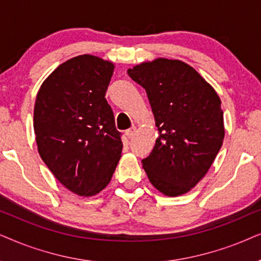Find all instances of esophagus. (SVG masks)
<instances>
[{
    "label": "esophagus",
    "mask_w": 261,
    "mask_h": 261,
    "mask_svg": "<svg viewBox=\"0 0 261 261\" xmlns=\"http://www.w3.org/2000/svg\"><path fill=\"white\" fill-rule=\"evenodd\" d=\"M135 133H136V127L133 126V127L128 128V130H126V133H125V134H126V136L128 138H133L135 136Z\"/></svg>",
    "instance_id": "34e87169"
}]
</instances>
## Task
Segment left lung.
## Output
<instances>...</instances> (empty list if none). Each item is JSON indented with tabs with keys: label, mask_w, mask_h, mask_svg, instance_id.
Masks as SVG:
<instances>
[{
	"label": "left lung",
	"mask_w": 261,
	"mask_h": 261,
	"mask_svg": "<svg viewBox=\"0 0 261 261\" xmlns=\"http://www.w3.org/2000/svg\"><path fill=\"white\" fill-rule=\"evenodd\" d=\"M147 93L159 137L142 165L169 197L184 194L206 174L224 138L223 111L215 89L189 64L158 58L128 69Z\"/></svg>",
	"instance_id": "obj_1"
}]
</instances>
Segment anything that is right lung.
I'll list each match as a JSON object with an SVG mask.
<instances>
[{"instance_id":"add662e5","label":"right lung","mask_w":261,"mask_h":261,"mask_svg":"<svg viewBox=\"0 0 261 261\" xmlns=\"http://www.w3.org/2000/svg\"><path fill=\"white\" fill-rule=\"evenodd\" d=\"M113 69L95 56H77L56 69L37 94L38 151L56 179L79 196L105 189L121 156V134L105 99Z\"/></svg>"}]
</instances>
